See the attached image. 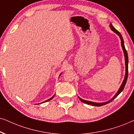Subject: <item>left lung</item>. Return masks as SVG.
Returning <instances> with one entry per match:
<instances>
[{"label": "left lung", "mask_w": 134, "mask_h": 134, "mask_svg": "<svg viewBox=\"0 0 134 134\" xmlns=\"http://www.w3.org/2000/svg\"><path fill=\"white\" fill-rule=\"evenodd\" d=\"M110 28H111V30H112L113 32H114L115 33H116L117 35H118V36H119L120 39H121V46H122V50H123V52H124V57H125V64H126V74H125V77H124V80L122 83L121 87H120L119 89L118 90V92L116 93V94L113 96V97L111 98V99L109 101H106V102H103V103H94V102H92V101H87V100H85V99H82L81 98H79L80 100L81 101H82L83 103H86V104H90L91 106H103V105H105L106 104H108V103H109L110 102H111L113 100H114V99L116 98L117 96H118L119 94L121 93L122 91V90L125 87V85H126V82H127V77H128V55H127V51L126 49V48H125V46H124V40H123V38H122V36L121 34L119 33V31H118L116 29H115V28L114 26H113V25L111 24V23H110V25H109Z\"/></svg>", "instance_id": "left-lung-1"}]
</instances>
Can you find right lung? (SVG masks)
I'll use <instances>...</instances> for the list:
<instances>
[{"instance_id": "1", "label": "right lung", "mask_w": 134, "mask_h": 134, "mask_svg": "<svg viewBox=\"0 0 134 134\" xmlns=\"http://www.w3.org/2000/svg\"><path fill=\"white\" fill-rule=\"evenodd\" d=\"M61 74H62V73H61V74H60V75H61ZM55 96V94H54V95L53 96H52V97L51 98H49V99H47V100H46V101H43V102H42V103H46V102H47V101H50L51 100V99H52V98H54V96ZM41 103H39V104H41Z\"/></svg>"}]
</instances>
